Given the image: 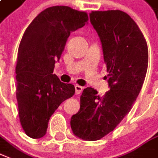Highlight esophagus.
Masks as SVG:
<instances>
[{
	"label": "esophagus",
	"mask_w": 158,
	"mask_h": 158,
	"mask_svg": "<svg viewBox=\"0 0 158 158\" xmlns=\"http://www.w3.org/2000/svg\"><path fill=\"white\" fill-rule=\"evenodd\" d=\"M81 91H82V87H81V86H78V85H76V86H75V94H80L81 92Z\"/></svg>",
	"instance_id": "34e87169"
}]
</instances>
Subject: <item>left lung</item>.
<instances>
[{"mask_svg": "<svg viewBox=\"0 0 158 158\" xmlns=\"http://www.w3.org/2000/svg\"><path fill=\"white\" fill-rule=\"evenodd\" d=\"M89 16L102 43L110 90L101 97L94 88L84 89L71 127L76 137L97 141L113 131L131 109L145 80L148 49L138 26L126 12L92 11Z\"/></svg>", "mask_w": 158, "mask_h": 158, "instance_id": "1", "label": "left lung"}]
</instances>
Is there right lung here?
I'll return each instance as SVG.
<instances>
[{"mask_svg":"<svg viewBox=\"0 0 158 158\" xmlns=\"http://www.w3.org/2000/svg\"><path fill=\"white\" fill-rule=\"evenodd\" d=\"M87 21L86 12L56 6L41 11L25 31L16 66V99L20 122L28 137H44L52 115L74 95L72 84L61 82L52 73L71 32Z\"/></svg>","mask_w":158,"mask_h":158,"instance_id":"1","label":"right lung"}]
</instances>
